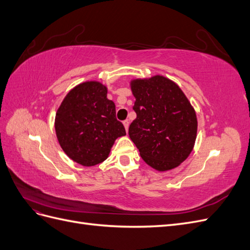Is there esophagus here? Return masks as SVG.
Masks as SVG:
<instances>
[{
    "label": "esophagus",
    "mask_w": 250,
    "mask_h": 250,
    "mask_svg": "<svg viewBox=\"0 0 250 250\" xmlns=\"http://www.w3.org/2000/svg\"><path fill=\"white\" fill-rule=\"evenodd\" d=\"M123 124H124V127H125L126 131H128V128H129V121H128V120H125L124 122H123Z\"/></svg>",
    "instance_id": "34e87169"
}]
</instances>
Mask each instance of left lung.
<instances>
[{"instance_id":"left-lung-1","label":"left lung","mask_w":250,"mask_h":250,"mask_svg":"<svg viewBox=\"0 0 250 250\" xmlns=\"http://www.w3.org/2000/svg\"><path fill=\"white\" fill-rule=\"evenodd\" d=\"M137 119L129 138L147 165L168 171L187 160L197 137V117L175 82L161 75L130 82Z\"/></svg>"}]
</instances>
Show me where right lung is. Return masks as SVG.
I'll return each instance as SVG.
<instances>
[{"instance_id": "right-lung-1", "label": "right lung", "mask_w": 250, "mask_h": 250, "mask_svg": "<svg viewBox=\"0 0 250 250\" xmlns=\"http://www.w3.org/2000/svg\"><path fill=\"white\" fill-rule=\"evenodd\" d=\"M55 131L64 153L84 167L104 162L115 141L126 135L107 87L98 81L80 83L67 93L56 112Z\"/></svg>"}]
</instances>
